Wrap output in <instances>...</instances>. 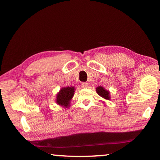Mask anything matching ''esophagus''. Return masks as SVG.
Returning a JSON list of instances; mask_svg holds the SVG:
<instances>
[{"label": "esophagus", "mask_w": 160, "mask_h": 160, "mask_svg": "<svg viewBox=\"0 0 160 160\" xmlns=\"http://www.w3.org/2000/svg\"><path fill=\"white\" fill-rule=\"evenodd\" d=\"M82 87L84 88V89H85V88H88V87H89V84H88L87 82H82Z\"/></svg>", "instance_id": "34e87169"}]
</instances>
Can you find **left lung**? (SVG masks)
<instances>
[{
  "label": "left lung",
  "mask_w": 160,
  "mask_h": 160,
  "mask_svg": "<svg viewBox=\"0 0 160 160\" xmlns=\"http://www.w3.org/2000/svg\"><path fill=\"white\" fill-rule=\"evenodd\" d=\"M96 89L97 93L102 98H103L104 99L107 100H109L111 99L110 91L105 89L103 87L99 86Z\"/></svg>",
  "instance_id": "left-lung-1"
}]
</instances>
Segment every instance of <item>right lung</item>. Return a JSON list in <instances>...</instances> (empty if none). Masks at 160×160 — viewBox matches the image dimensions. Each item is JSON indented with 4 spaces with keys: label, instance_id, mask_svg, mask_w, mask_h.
Instances as JSON below:
<instances>
[{
    "label": "right lung",
    "instance_id": "1",
    "mask_svg": "<svg viewBox=\"0 0 160 160\" xmlns=\"http://www.w3.org/2000/svg\"><path fill=\"white\" fill-rule=\"evenodd\" d=\"M76 91L75 87H66L61 88L56 95V102L64 108L70 107V102L74 96Z\"/></svg>",
    "mask_w": 160,
    "mask_h": 160
}]
</instances>
